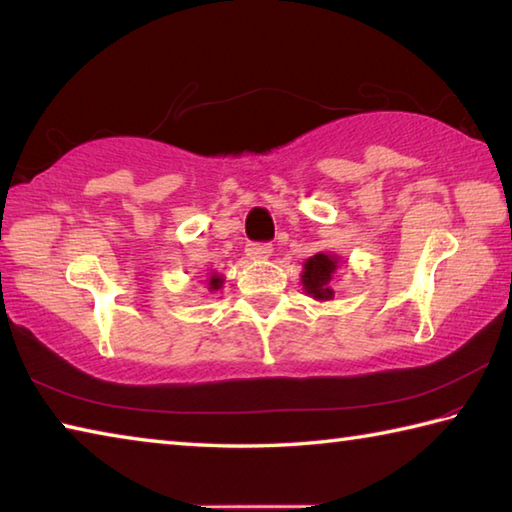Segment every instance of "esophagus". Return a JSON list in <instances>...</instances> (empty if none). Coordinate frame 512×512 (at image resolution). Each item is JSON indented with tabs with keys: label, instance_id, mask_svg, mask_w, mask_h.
<instances>
[{
	"label": "esophagus",
	"instance_id": "esophagus-1",
	"mask_svg": "<svg viewBox=\"0 0 512 512\" xmlns=\"http://www.w3.org/2000/svg\"><path fill=\"white\" fill-rule=\"evenodd\" d=\"M271 253H273V244H268V241H253V244H248L246 248L248 257H268Z\"/></svg>",
	"mask_w": 512,
	"mask_h": 512
}]
</instances>
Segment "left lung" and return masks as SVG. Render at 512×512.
Listing matches in <instances>:
<instances>
[{
	"mask_svg": "<svg viewBox=\"0 0 512 512\" xmlns=\"http://www.w3.org/2000/svg\"><path fill=\"white\" fill-rule=\"evenodd\" d=\"M336 268H338V259L331 255L318 253L311 259H306L304 275H302V284L306 288V293L318 297V300H329L333 295L329 282L333 273H336Z\"/></svg>",
	"mask_w": 512,
	"mask_h": 512,
	"instance_id": "obj_1",
	"label": "left lung"
}]
</instances>
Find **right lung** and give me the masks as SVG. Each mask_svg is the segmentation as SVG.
<instances>
[{
  "mask_svg": "<svg viewBox=\"0 0 512 512\" xmlns=\"http://www.w3.org/2000/svg\"><path fill=\"white\" fill-rule=\"evenodd\" d=\"M221 286V277L219 275H212L210 277V288H219Z\"/></svg>",
  "mask_w": 512,
  "mask_h": 512,
  "instance_id": "add662e5",
  "label": "right lung"
}]
</instances>
